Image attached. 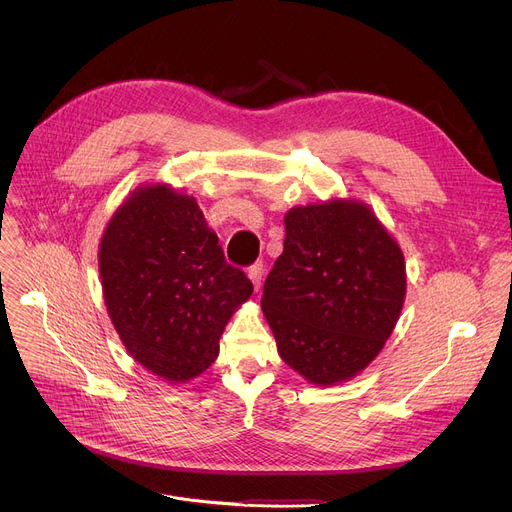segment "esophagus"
Listing matches in <instances>:
<instances>
[{
    "label": "esophagus",
    "instance_id": "esophagus-1",
    "mask_svg": "<svg viewBox=\"0 0 512 512\" xmlns=\"http://www.w3.org/2000/svg\"><path fill=\"white\" fill-rule=\"evenodd\" d=\"M247 274H249V278H251L255 290H259L261 280H263V263H261V261H255L253 265H249V272H247Z\"/></svg>",
    "mask_w": 512,
    "mask_h": 512
}]
</instances>
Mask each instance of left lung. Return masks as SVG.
Returning a JSON list of instances; mask_svg holds the SVG:
<instances>
[{
  "mask_svg": "<svg viewBox=\"0 0 512 512\" xmlns=\"http://www.w3.org/2000/svg\"><path fill=\"white\" fill-rule=\"evenodd\" d=\"M284 251L265 278L261 309L278 353L317 386L353 378L392 334L405 303V257L355 201L286 213Z\"/></svg>",
  "mask_w": 512,
  "mask_h": 512,
  "instance_id": "left-lung-1",
  "label": "left lung"
}]
</instances>
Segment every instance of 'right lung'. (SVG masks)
<instances>
[{
    "label": "right lung",
    "mask_w": 512,
    "mask_h": 512,
    "mask_svg": "<svg viewBox=\"0 0 512 512\" xmlns=\"http://www.w3.org/2000/svg\"><path fill=\"white\" fill-rule=\"evenodd\" d=\"M107 311L134 361L186 382L220 353V336L253 284L230 265L191 197L155 184L107 224L99 249Z\"/></svg>",
    "instance_id": "obj_1"
}]
</instances>
